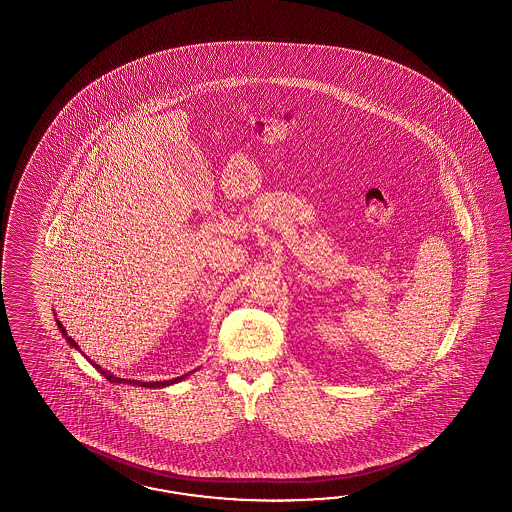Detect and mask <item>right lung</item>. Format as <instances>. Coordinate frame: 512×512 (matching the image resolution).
I'll use <instances>...</instances> for the list:
<instances>
[{"instance_id": "1", "label": "right lung", "mask_w": 512, "mask_h": 512, "mask_svg": "<svg viewBox=\"0 0 512 512\" xmlns=\"http://www.w3.org/2000/svg\"><path fill=\"white\" fill-rule=\"evenodd\" d=\"M58 322V320H56ZM58 327H60V331H62V335L66 337L67 342H69V346H73V348L78 349L77 342L73 340L71 337H67L66 329H64V326L58 322ZM82 353V351H80ZM84 355V353H82ZM87 359V357H86ZM89 362H91V366H95L106 379H108L109 382H115V384H133V386H144V388H164V386H170V384H175V382H181L183 379H185L186 375H183V377H177V379H172V381H163V382H141V381H128V379H120V377H115V375H111L109 371L102 370L98 364H95L93 360L87 359Z\"/></svg>"}]
</instances>
